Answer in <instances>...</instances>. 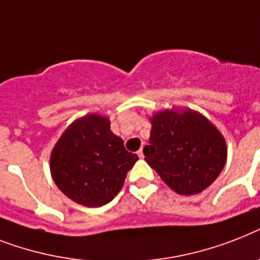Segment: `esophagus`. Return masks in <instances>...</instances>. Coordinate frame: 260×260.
Wrapping results in <instances>:
<instances>
[{
	"instance_id": "1",
	"label": "esophagus",
	"mask_w": 260,
	"mask_h": 260,
	"mask_svg": "<svg viewBox=\"0 0 260 260\" xmlns=\"http://www.w3.org/2000/svg\"><path fill=\"white\" fill-rule=\"evenodd\" d=\"M138 157H140V158H143V149H142V147H141L140 150H138Z\"/></svg>"
}]
</instances>
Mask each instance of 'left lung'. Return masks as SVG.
<instances>
[{
    "label": "left lung",
    "mask_w": 260,
    "mask_h": 260,
    "mask_svg": "<svg viewBox=\"0 0 260 260\" xmlns=\"http://www.w3.org/2000/svg\"><path fill=\"white\" fill-rule=\"evenodd\" d=\"M145 161L178 194H196L215 181L227 161L224 137L193 110L154 114Z\"/></svg>",
    "instance_id": "left-lung-1"
}]
</instances>
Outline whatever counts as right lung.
Listing matches in <instances>:
<instances>
[{
  "label": "right lung",
  "mask_w": 260,
  "mask_h": 260,
  "mask_svg": "<svg viewBox=\"0 0 260 260\" xmlns=\"http://www.w3.org/2000/svg\"><path fill=\"white\" fill-rule=\"evenodd\" d=\"M137 154L124 149L106 117L90 114L67 127L51 154V174L78 204L102 207L117 196Z\"/></svg>",
  "instance_id": "add662e5"
}]
</instances>
